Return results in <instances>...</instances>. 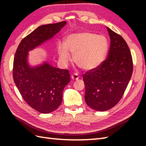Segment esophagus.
I'll return each instance as SVG.
<instances>
[{
	"instance_id": "esophagus-1",
	"label": "esophagus",
	"mask_w": 146,
	"mask_h": 146,
	"mask_svg": "<svg viewBox=\"0 0 146 146\" xmlns=\"http://www.w3.org/2000/svg\"><path fill=\"white\" fill-rule=\"evenodd\" d=\"M71 79H72L73 81H75V80H78L79 79V76L77 74H73V75H71Z\"/></svg>"
}]
</instances>
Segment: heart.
I'll return each mask as SVG.
<instances>
[{
  "label": "heart",
  "instance_id": "1",
  "mask_svg": "<svg viewBox=\"0 0 146 146\" xmlns=\"http://www.w3.org/2000/svg\"><path fill=\"white\" fill-rule=\"evenodd\" d=\"M108 49V43L105 36L88 31L71 34L65 39L64 44L61 42L57 44L58 56L62 63L68 64L71 60V53L75 63L86 71L101 66Z\"/></svg>",
  "mask_w": 146,
  "mask_h": 146
}]
</instances>
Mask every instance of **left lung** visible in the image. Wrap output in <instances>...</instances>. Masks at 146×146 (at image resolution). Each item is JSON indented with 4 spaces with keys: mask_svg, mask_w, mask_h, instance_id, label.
Segmentation results:
<instances>
[{
    "mask_svg": "<svg viewBox=\"0 0 146 146\" xmlns=\"http://www.w3.org/2000/svg\"><path fill=\"white\" fill-rule=\"evenodd\" d=\"M110 38L108 58L100 66L83 76L85 100L92 109L103 111L118 104L131 78L133 63L127 42L107 27Z\"/></svg>",
    "mask_w": 146,
    "mask_h": 146,
    "instance_id": "obj_1",
    "label": "left lung"
}]
</instances>
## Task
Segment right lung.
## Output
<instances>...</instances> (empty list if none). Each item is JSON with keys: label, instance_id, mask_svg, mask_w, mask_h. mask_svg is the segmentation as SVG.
I'll list each match as a JSON object with an SVG mask.
<instances>
[{"label": "right lung", "instance_id": "right-lung-1", "mask_svg": "<svg viewBox=\"0 0 146 146\" xmlns=\"http://www.w3.org/2000/svg\"><path fill=\"white\" fill-rule=\"evenodd\" d=\"M66 24L63 21L39 26L22 40L15 53V84L24 101L42 113H51L61 105L63 91L70 82V76L68 70L54 67L46 61L31 66L29 51L53 38Z\"/></svg>", "mask_w": 146, "mask_h": 146}]
</instances>
